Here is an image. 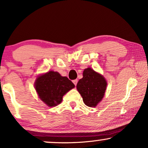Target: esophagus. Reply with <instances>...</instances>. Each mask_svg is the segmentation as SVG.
<instances>
[{
    "instance_id": "esophagus-1",
    "label": "esophagus",
    "mask_w": 148,
    "mask_h": 148,
    "mask_svg": "<svg viewBox=\"0 0 148 148\" xmlns=\"http://www.w3.org/2000/svg\"><path fill=\"white\" fill-rule=\"evenodd\" d=\"M72 82H73V83H74V85H75V86H76V85H77V83H78V80L77 79L74 80Z\"/></svg>"
}]
</instances>
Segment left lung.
<instances>
[{
	"label": "left lung",
	"instance_id": "8db88e82",
	"mask_svg": "<svg viewBox=\"0 0 148 148\" xmlns=\"http://www.w3.org/2000/svg\"><path fill=\"white\" fill-rule=\"evenodd\" d=\"M83 76L76 88L85 105L94 107L103 98L107 83L103 76L91 68L85 69Z\"/></svg>",
	"mask_w": 148,
	"mask_h": 148
}]
</instances>
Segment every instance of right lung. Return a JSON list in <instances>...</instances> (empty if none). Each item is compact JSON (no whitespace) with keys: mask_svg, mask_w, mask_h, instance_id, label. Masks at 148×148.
Here are the masks:
<instances>
[{"mask_svg":"<svg viewBox=\"0 0 148 148\" xmlns=\"http://www.w3.org/2000/svg\"><path fill=\"white\" fill-rule=\"evenodd\" d=\"M75 85L66 76L57 72L49 71L40 75L35 82V88L39 98L50 107L62 102L63 96Z\"/></svg>","mask_w":148,"mask_h":148,"instance_id":"right-lung-1","label":"right lung"}]
</instances>
